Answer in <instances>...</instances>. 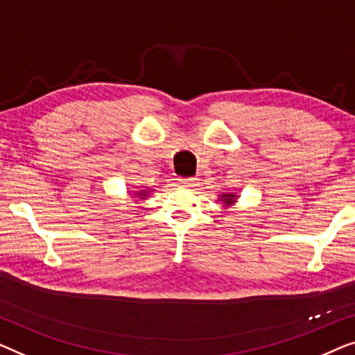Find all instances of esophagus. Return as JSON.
Returning a JSON list of instances; mask_svg holds the SVG:
<instances>
[{"mask_svg": "<svg viewBox=\"0 0 355 355\" xmlns=\"http://www.w3.org/2000/svg\"><path fill=\"white\" fill-rule=\"evenodd\" d=\"M178 183L182 184V187H196V184L199 183V180L198 178H180L178 180Z\"/></svg>", "mask_w": 355, "mask_h": 355, "instance_id": "esophagus-1", "label": "esophagus"}]
</instances>
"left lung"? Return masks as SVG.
Masks as SVG:
<instances>
[{
	"label": "left lung",
	"instance_id": "8db88e82",
	"mask_svg": "<svg viewBox=\"0 0 355 355\" xmlns=\"http://www.w3.org/2000/svg\"><path fill=\"white\" fill-rule=\"evenodd\" d=\"M238 198H239L238 193H220L218 194L217 201H220L223 209H228L238 202Z\"/></svg>",
	"mask_w": 355,
	"mask_h": 355
}]
</instances>
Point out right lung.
Returning <instances> with one entry per match:
<instances>
[{
    "instance_id": "obj_1",
    "label": "right lung",
    "mask_w": 355,
    "mask_h": 355,
    "mask_svg": "<svg viewBox=\"0 0 355 355\" xmlns=\"http://www.w3.org/2000/svg\"><path fill=\"white\" fill-rule=\"evenodd\" d=\"M151 191H154L153 188H141V189H135V191H130V193H132L133 198H137V201H146Z\"/></svg>"
}]
</instances>
